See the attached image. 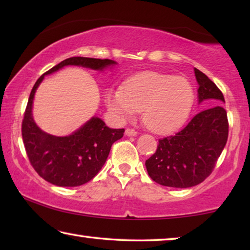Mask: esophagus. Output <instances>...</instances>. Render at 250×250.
Returning <instances> with one entry per match:
<instances>
[{
    "mask_svg": "<svg viewBox=\"0 0 250 250\" xmlns=\"http://www.w3.org/2000/svg\"><path fill=\"white\" fill-rule=\"evenodd\" d=\"M125 135H128V137H135V135L138 134V132L135 130H133V129H125Z\"/></svg>",
    "mask_w": 250,
    "mask_h": 250,
    "instance_id": "34e87169",
    "label": "esophagus"
}]
</instances>
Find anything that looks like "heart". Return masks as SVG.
Wrapping results in <instances>:
<instances>
[{
    "label": "heart",
    "mask_w": 250,
    "mask_h": 250,
    "mask_svg": "<svg viewBox=\"0 0 250 250\" xmlns=\"http://www.w3.org/2000/svg\"><path fill=\"white\" fill-rule=\"evenodd\" d=\"M105 101L120 119H131L142 110V119L147 128L167 133L186 120L194 101V90L183 77L145 73L126 80L124 89H110Z\"/></svg>",
    "instance_id": "b5f03b06"
}]
</instances>
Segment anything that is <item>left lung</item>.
I'll list each match as a JSON object with an SVG mask.
<instances>
[{
    "label": "left lung",
    "mask_w": 250,
    "mask_h": 250,
    "mask_svg": "<svg viewBox=\"0 0 250 250\" xmlns=\"http://www.w3.org/2000/svg\"><path fill=\"white\" fill-rule=\"evenodd\" d=\"M198 83L197 113L183 129L160 139L155 153L146 161V171L160 185L188 188L202 183L215 167L226 146L228 121L223 108L225 99L216 84L194 68Z\"/></svg>",
    "instance_id": "8db88e82"
}]
</instances>
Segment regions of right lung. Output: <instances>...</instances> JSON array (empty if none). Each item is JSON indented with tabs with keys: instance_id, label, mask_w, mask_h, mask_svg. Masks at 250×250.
<instances>
[{
	"instance_id": "1",
	"label": "right lung",
	"mask_w": 250,
	"mask_h": 250,
	"mask_svg": "<svg viewBox=\"0 0 250 250\" xmlns=\"http://www.w3.org/2000/svg\"><path fill=\"white\" fill-rule=\"evenodd\" d=\"M118 64L111 59L70 57L42 75L29 95L22 125L23 141L29 162L40 176L57 186L83 185L97 175L107 161L113 142L124 137L125 129H110L99 117L89 120L65 137L49 134L36 125L33 104L37 88L45 76L66 66L103 71Z\"/></svg>"
}]
</instances>
